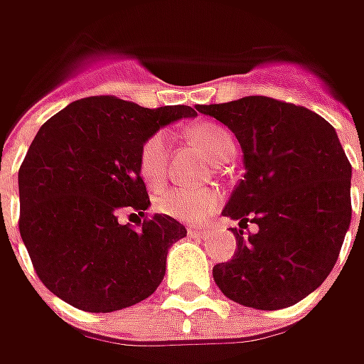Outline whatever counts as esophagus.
<instances>
[{
  "label": "esophagus",
  "mask_w": 364,
  "mask_h": 364,
  "mask_svg": "<svg viewBox=\"0 0 364 364\" xmlns=\"http://www.w3.org/2000/svg\"><path fill=\"white\" fill-rule=\"evenodd\" d=\"M208 229H204V227H190L188 235L190 237H194V239H206V235H208Z\"/></svg>",
  "instance_id": "esophagus-1"
}]
</instances>
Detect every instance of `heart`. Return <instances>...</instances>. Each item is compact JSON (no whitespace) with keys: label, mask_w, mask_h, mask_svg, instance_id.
<instances>
[{"label":"heart","mask_w":364,"mask_h":364,"mask_svg":"<svg viewBox=\"0 0 364 364\" xmlns=\"http://www.w3.org/2000/svg\"><path fill=\"white\" fill-rule=\"evenodd\" d=\"M188 141L196 146L206 160L213 164H223L231 154H235V139L225 127L215 123H200L190 127L186 133ZM168 161V144L164 133L149 135L139 149V174L149 188H158L164 182ZM218 204V194L210 188H168L154 198V206L161 215L184 220L198 223L206 218Z\"/></svg>","instance_id":"1"}]
</instances>
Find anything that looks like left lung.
<instances>
[{"label": "left lung", "instance_id": "left-lung-1", "mask_svg": "<svg viewBox=\"0 0 364 364\" xmlns=\"http://www.w3.org/2000/svg\"><path fill=\"white\" fill-rule=\"evenodd\" d=\"M196 109L243 149V180L223 210L241 229L235 257L213 269L217 286L247 308L298 304L328 277L350 227L353 168L338 135L314 111L269 97ZM247 222L258 232L243 235Z\"/></svg>", "mask_w": 364, "mask_h": 364}]
</instances>
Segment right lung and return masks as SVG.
Returning a JSON list of instances; mask_svg holds the SVG:
<instances>
[{
    "label": "right lung",
    "instance_id": "obj_1",
    "mask_svg": "<svg viewBox=\"0 0 364 364\" xmlns=\"http://www.w3.org/2000/svg\"><path fill=\"white\" fill-rule=\"evenodd\" d=\"M196 117L186 105L146 109L117 97H87L50 117L21 161L20 235L42 284L85 312H115L146 300L166 273L184 225L154 215L135 231L123 213L149 206L139 149L160 127Z\"/></svg>",
    "mask_w": 364,
    "mask_h": 364
}]
</instances>
